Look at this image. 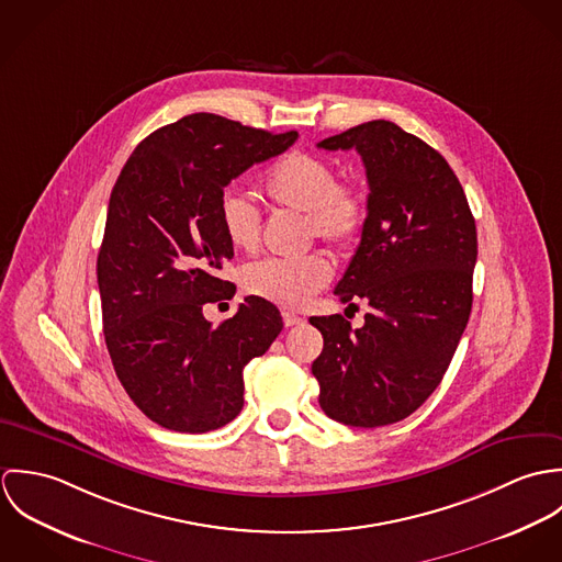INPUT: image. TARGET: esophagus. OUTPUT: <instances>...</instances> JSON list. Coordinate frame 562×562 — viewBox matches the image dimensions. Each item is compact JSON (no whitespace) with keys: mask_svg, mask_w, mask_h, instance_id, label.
Masks as SVG:
<instances>
[{"mask_svg":"<svg viewBox=\"0 0 562 562\" xmlns=\"http://www.w3.org/2000/svg\"><path fill=\"white\" fill-rule=\"evenodd\" d=\"M303 318L301 316H296V314H292V312H283V324L285 326H296V324H301Z\"/></svg>","mask_w":562,"mask_h":562,"instance_id":"34e87169","label":"esophagus"}]
</instances>
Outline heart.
<instances>
[{
    "label": "heart",
    "mask_w": 562,
    "mask_h": 562,
    "mask_svg": "<svg viewBox=\"0 0 562 562\" xmlns=\"http://www.w3.org/2000/svg\"><path fill=\"white\" fill-rule=\"evenodd\" d=\"M261 190L274 207L305 214V232L335 250H350L361 240L368 225V201L363 190L352 181H335L330 161L290 151L274 161L263 179ZM218 216L229 244L238 250H252L259 244L261 214L238 194L227 190L218 203ZM330 263L321 252L296 259L270 257L244 268V288L279 307L299 310L312 301L328 283Z\"/></svg>",
    "instance_id": "1"
}]
</instances>
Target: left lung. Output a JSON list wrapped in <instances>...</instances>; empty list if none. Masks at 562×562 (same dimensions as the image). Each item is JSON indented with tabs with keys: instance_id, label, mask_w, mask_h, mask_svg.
Instances as JSON below:
<instances>
[{
	"instance_id": "obj_1",
	"label": "left lung",
	"mask_w": 562,
	"mask_h": 562,
	"mask_svg": "<svg viewBox=\"0 0 562 562\" xmlns=\"http://www.w3.org/2000/svg\"><path fill=\"white\" fill-rule=\"evenodd\" d=\"M355 149L370 186L368 225L335 288L366 324L314 316L324 337L312 372L322 411L341 424L401 422L441 383L472 312L479 257L468 196L439 151L392 121H370L318 143Z\"/></svg>"
}]
</instances>
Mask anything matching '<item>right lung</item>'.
Here are the masks:
<instances>
[{"label":"right lung","instance_id":"right-lung-1","mask_svg":"<svg viewBox=\"0 0 562 562\" xmlns=\"http://www.w3.org/2000/svg\"><path fill=\"white\" fill-rule=\"evenodd\" d=\"M296 138L188 114L149 134L112 188L97 257L105 346L127 396L161 428L229 424L244 406V366L283 328L259 296L218 326L203 307L236 294L221 277L234 257L218 216L225 186Z\"/></svg>","mask_w":562,"mask_h":562}]
</instances>
